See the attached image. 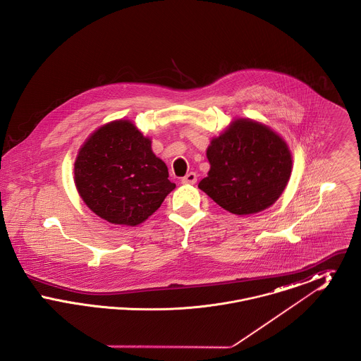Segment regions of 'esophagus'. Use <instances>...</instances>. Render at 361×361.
I'll list each match as a JSON object with an SVG mask.
<instances>
[{
  "label": "esophagus",
  "instance_id": "obj_1",
  "mask_svg": "<svg viewBox=\"0 0 361 361\" xmlns=\"http://www.w3.org/2000/svg\"><path fill=\"white\" fill-rule=\"evenodd\" d=\"M196 181H197V176H196V173L193 172L188 173L185 177L181 178L183 184H195Z\"/></svg>",
  "mask_w": 361,
  "mask_h": 361
}]
</instances>
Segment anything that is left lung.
Returning <instances> with one entry per match:
<instances>
[{
    "label": "left lung",
    "instance_id": "1",
    "mask_svg": "<svg viewBox=\"0 0 361 361\" xmlns=\"http://www.w3.org/2000/svg\"><path fill=\"white\" fill-rule=\"evenodd\" d=\"M209 172L199 188L226 211L250 215L272 206L287 187L292 157L268 126L237 119L207 149Z\"/></svg>",
    "mask_w": 361,
    "mask_h": 361
}]
</instances>
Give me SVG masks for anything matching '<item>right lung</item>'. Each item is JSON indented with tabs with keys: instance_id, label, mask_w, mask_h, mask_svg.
I'll return each instance as SVG.
<instances>
[{
	"instance_id": "1",
	"label": "right lung",
	"mask_w": 361,
	"mask_h": 361,
	"mask_svg": "<svg viewBox=\"0 0 361 361\" xmlns=\"http://www.w3.org/2000/svg\"><path fill=\"white\" fill-rule=\"evenodd\" d=\"M152 140L130 121L108 123L86 139L74 162L80 196L96 215L114 224L145 222L176 188Z\"/></svg>"
}]
</instances>
